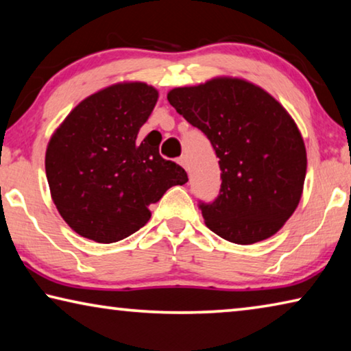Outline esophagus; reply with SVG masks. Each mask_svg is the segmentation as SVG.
Listing matches in <instances>:
<instances>
[{"instance_id":"obj_1","label":"esophagus","mask_w":351,"mask_h":351,"mask_svg":"<svg viewBox=\"0 0 351 351\" xmlns=\"http://www.w3.org/2000/svg\"><path fill=\"white\" fill-rule=\"evenodd\" d=\"M178 162H180L184 169L189 170V161H187V156H186V154H184V156H181L180 159H178Z\"/></svg>"}]
</instances>
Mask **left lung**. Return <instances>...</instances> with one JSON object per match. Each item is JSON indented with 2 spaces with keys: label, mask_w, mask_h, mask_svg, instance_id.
<instances>
[{
  "label": "left lung",
  "mask_w": 351,
  "mask_h": 351,
  "mask_svg": "<svg viewBox=\"0 0 351 351\" xmlns=\"http://www.w3.org/2000/svg\"><path fill=\"white\" fill-rule=\"evenodd\" d=\"M167 99L219 159V195L199 203L207 228L237 245L280 230L299 206L306 175L304 139L288 111L260 86L232 77L175 88Z\"/></svg>",
  "instance_id": "8db88e82"
}]
</instances>
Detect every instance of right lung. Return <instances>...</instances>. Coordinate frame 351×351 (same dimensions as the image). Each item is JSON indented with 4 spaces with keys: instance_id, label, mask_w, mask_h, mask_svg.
<instances>
[{
    "instance_id": "1",
    "label": "right lung",
    "mask_w": 351,
    "mask_h": 351,
    "mask_svg": "<svg viewBox=\"0 0 351 351\" xmlns=\"http://www.w3.org/2000/svg\"><path fill=\"white\" fill-rule=\"evenodd\" d=\"M156 102L147 83H116L82 100L52 134L45 159L51 197L85 239H127L150 219L148 206L189 181L159 154L161 141L138 139Z\"/></svg>"
}]
</instances>
